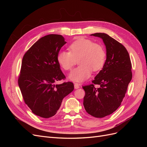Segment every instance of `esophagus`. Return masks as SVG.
Returning a JSON list of instances; mask_svg holds the SVG:
<instances>
[{
  "label": "esophagus",
  "mask_w": 147,
  "mask_h": 147,
  "mask_svg": "<svg viewBox=\"0 0 147 147\" xmlns=\"http://www.w3.org/2000/svg\"><path fill=\"white\" fill-rule=\"evenodd\" d=\"M80 84H78V83H75L74 84L75 89H78L80 88Z\"/></svg>",
  "instance_id": "obj_1"
}]
</instances>
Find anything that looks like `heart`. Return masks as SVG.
<instances>
[{"instance_id":"heart-1","label":"heart","mask_w":147,"mask_h":147,"mask_svg":"<svg viewBox=\"0 0 147 147\" xmlns=\"http://www.w3.org/2000/svg\"><path fill=\"white\" fill-rule=\"evenodd\" d=\"M69 51H61L57 61L63 69L70 70L78 59L80 65L70 72L69 78L74 82H83L90 78L92 70H100L105 63V49L90 39L79 38L69 45Z\"/></svg>"}]
</instances>
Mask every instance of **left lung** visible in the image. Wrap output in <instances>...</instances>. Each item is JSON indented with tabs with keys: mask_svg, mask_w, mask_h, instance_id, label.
<instances>
[{
	"mask_svg": "<svg viewBox=\"0 0 147 147\" xmlns=\"http://www.w3.org/2000/svg\"><path fill=\"white\" fill-rule=\"evenodd\" d=\"M91 35L102 39L107 57L92 84L83 86L85 91L83 105L91 116L103 118L113 113L121 105L132 80V65L129 53L121 43L105 33ZM94 84L100 87H94Z\"/></svg>",
	"mask_w": 147,
	"mask_h": 147,
	"instance_id": "left-lung-1",
	"label": "left lung"
}]
</instances>
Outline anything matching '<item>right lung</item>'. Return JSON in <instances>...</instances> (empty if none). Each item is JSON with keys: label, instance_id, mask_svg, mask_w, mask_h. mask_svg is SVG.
Instances as JSON below:
<instances>
[{"label": "right lung", "instance_id": "add662e5", "mask_svg": "<svg viewBox=\"0 0 147 147\" xmlns=\"http://www.w3.org/2000/svg\"><path fill=\"white\" fill-rule=\"evenodd\" d=\"M66 43L61 35L50 34L40 38L25 53L18 84L26 104L33 113L44 118L53 117L65 96L72 92V82L55 84L65 78L57 61Z\"/></svg>", "mask_w": 147, "mask_h": 147}]
</instances>
